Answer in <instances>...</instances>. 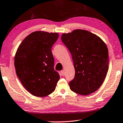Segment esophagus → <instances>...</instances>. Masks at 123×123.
Masks as SVG:
<instances>
[{"instance_id": "34e87169", "label": "esophagus", "mask_w": 123, "mask_h": 123, "mask_svg": "<svg viewBox=\"0 0 123 123\" xmlns=\"http://www.w3.org/2000/svg\"><path fill=\"white\" fill-rule=\"evenodd\" d=\"M61 75L62 76H64L65 75V71L63 70H62L61 71Z\"/></svg>"}]
</instances>
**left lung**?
I'll return each instance as SVG.
<instances>
[{
  "instance_id": "left-lung-1",
  "label": "left lung",
  "mask_w": 123,
  "mask_h": 123,
  "mask_svg": "<svg viewBox=\"0 0 123 123\" xmlns=\"http://www.w3.org/2000/svg\"><path fill=\"white\" fill-rule=\"evenodd\" d=\"M61 40L70 52L75 69V77L69 83L71 90L83 95L94 92L108 72L107 45L98 36L83 29L63 33Z\"/></svg>"
}]
</instances>
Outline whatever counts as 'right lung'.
Returning a JSON list of instances; mask_svg holds the SVG:
<instances>
[{"label":"right lung","mask_w":123,"mask_h":123,"mask_svg":"<svg viewBox=\"0 0 123 123\" xmlns=\"http://www.w3.org/2000/svg\"><path fill=\"white\" fill-rule=\"evenodd\" d=\"M58 33L36 31L27 36L18 46L15 68L18 79L29 93L43 97L55 90L60 77L54 69L52 53Z\"/></svg>","instance_id":"obj_1"}]
</instances>
